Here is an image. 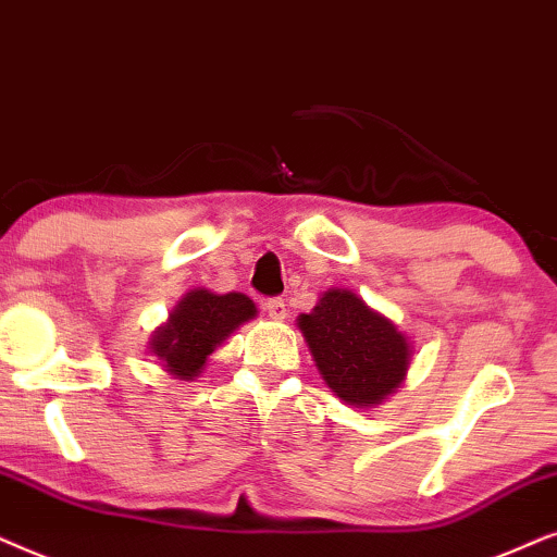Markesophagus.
Segmentation results:
<instances>
[{
    "mask_svg": "<svg viewBox=\"0 0 557 557\" xmlns=\"http://www.w3.org/2000/svg\"><path fill=\"white\" fill-rule=\"evenodd\" d=\"M262 308H264V313L272 318V321H283V318L287 315L285 300H283V298H267V300L262 302Z\"/></svg>",
    "mask_w": 557,
    "mask_h": 557,
    "instance_id": "obj_1",
    "label": "esophagus"
}]
</instances>
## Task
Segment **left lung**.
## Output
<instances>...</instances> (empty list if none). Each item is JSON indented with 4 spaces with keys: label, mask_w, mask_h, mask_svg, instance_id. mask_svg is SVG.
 Returning a JSON list of instances; mask_svg holds the SVG:
<instances>
[{
    "label": "left lung",
    "mask_w": 557,
    "mask_h": 557,
    "mask_svg": "<svg viewBox=\"0 0 557 557\" xmlns=\"http://www.w3.org/2000/svg\"><path fill=\"white\" fill-rule=\"evenodd\" d=\"M298 329L333 395L354 407H372L405 382L410 344L397 325L351 290H325Z\"/></svg>",
    "instance_id": "obj_1"
}]
</instances>
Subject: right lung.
I'll return each instance as SVG.
<instances>
[{"label": "right lung", "mask_w": 557, "mask_h": 557, "mask_svg": "<svg viewBox=\"0 0 557 557\" xmlns=\"http://www.w3.org/2000/svg\"><path fill=\"white\" fill-rule=\"evenodd\" d=\"M257 315L255 302L242 293L216 295L211 290H190L183 295L168 323L152 333L150 348L177 380L201 374L206 359L228 333Z\"/></svg>", "instance_id": "obj_1"}]
</instances>
